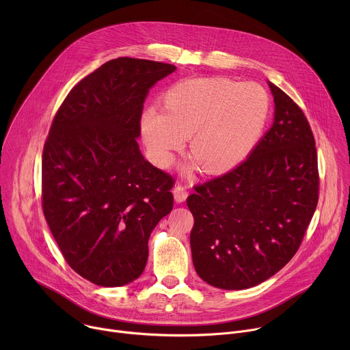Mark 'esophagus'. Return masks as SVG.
<instances>
[{
    "label": "esophagus",
    "mask_w": 350,
    "mask_h": 350,
    "mask_svg": "<svg viewBox=\"0 0 350 350\" xmlns=\"http://www.w3.org/2000/svg\"><path fill=\"white\" fill-rule=\"evenodd\" d=\"M173 195H174V199L176 202H184L187 196H188V189L185 185L183 184H177L174 188H173Z\"/></svg>",
    "instance_id": "esophagus-1"
}]
</instances>
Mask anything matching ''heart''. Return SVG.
Wrapping results in <instances>:
<instances>
[{
  "label": "heart",
  "instance_id": "1",
  "mask_svg": "<svg viewBox=\"0 0 350 350\" xmlns=\"http://www.w3.org/2000/svg\"><path fill=\"white\" fill-rule=\"evenodd\" d=\"M270 112L267 92L227 77L185 79L162 95V112L146 108L139 134L149 159L167 167L189 137V149L206 173L241 165L259 144Z\"/></svg>",
  "mask_w": 350,
  "mask_h": 350
}]
</instances>
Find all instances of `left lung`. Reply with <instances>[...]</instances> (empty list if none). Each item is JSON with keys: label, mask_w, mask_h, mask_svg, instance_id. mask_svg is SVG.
I'll use <instances>...</instances> for the list:
<instances>
[{"label": "left lung", "mask_w": 350, "mask_h": 350, "mask_svg": "<svg viewBox=\"0 0 350 350\" xmlns=\"http://www.w3.org/2000/svg\"><path fill=\"white\" fill-rule=\"evenodd\" d=\"M274 123L231 172L187 198L195 271L220 289H246L280 271L302 243L319 202L313 131L292 99L270 83Z\"/></svg>", "instance_id": "8db88e82"}]
</instances>
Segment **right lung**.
<instances>
[{
    "label": "right lung",
    "mask_w": 350,
    "mask_h": 350,
    "mask_svg": "<svg viewBox=\"0 0 350 350\" xmlns=\"http://www.w3.org/2000/svg\"><path fill=\"white\" fill-rule=\"evenodd\" d=\"M174 70L112 59L70 90L49 129L42 212L68 265L95 285L138 278L149 235L173 209V177L145 161L137 138L149 88Z\"/></svg>",
    "instance_id": "1"
}]
</instances>
